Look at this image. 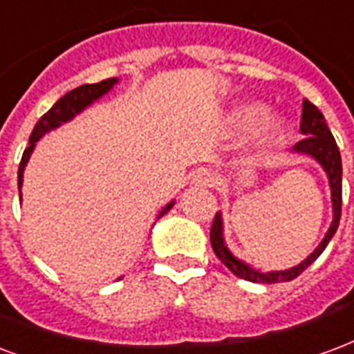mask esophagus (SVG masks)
<instances>
[{
	"instance_id": "obj_1",
	"label": "esophagus",
	"mask_w": 354,
	"mask_h": 354,
	"mask_svg": "<svg viewBox=\"0 0 354 354\" xmlns=\"http://www.w3.org/2000/svg\"><path fill=\"white\" fill-rule=\"evenodd\" d=\"M216 180V175L209 167H199L192 174V183L196 187H212Z\"/></svg>"
}]
</instances>
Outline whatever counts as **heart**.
Returning <instances> with one entry per match:
<instances>
[{
    "label": "heart",
    "mask_w": 354,
    "mask_h": 354,
    "mask_svg": "<svg viewBox=\"0 0 354 354\" xmlns=\"http://www.w3.org/2000/svg\"><path fill=\"white\" fill-rule=\"evenodd\" d=\"M261 117V108L257 106H241L233 111L231 115V129L237 132H248L256 127V123ZM283 136V124L276 119H268L261 124V129L257 132V138L261 143H274Z\"/></svg>",
    "instance_id": "1"
}]
</instances>
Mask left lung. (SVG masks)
Listing matches in <instances>:
<instances>
[{
	"instance_id": "8db88e82",
	"label": "left lung",
	"mask_w": 354,
	"mask_h": 354,
	"mask_svg": "<svg viewBox=\"0 0 354 354\" xmlns=\"http://www.w3.org/2000/svg\"><path fill=\"white\" fill-rule=\"evenodd\" d=\"M300 132L304 140H300L293 147V153L297 155L312 156L313 160L317 162L319 166L325 169L326 179L330 185V199H332V222L328 231L325 233L323 241L319 243V246L313 250L312 254L300 261L299 265H295L286 270H270V272H263L259 268H254L248 263L241 261L239 257L231 254V250L227 248V244L224 241V220L222 214L216 212L214 222L211 227V244L214 254L220 261L224 263L225 267L230 268L231 272L243 280L254 281V283H280V281L295 280L300 272H304L315 259H317L323 250L326 248V244L330 243V239L334 237V233L339 225V216H342V156H339V149L336 145V140L332 136L330 129L326 127L325 117L317 110V106H313L310 100L304 98L302 102V117H300Z\"/></svg>"
}]
</instances>
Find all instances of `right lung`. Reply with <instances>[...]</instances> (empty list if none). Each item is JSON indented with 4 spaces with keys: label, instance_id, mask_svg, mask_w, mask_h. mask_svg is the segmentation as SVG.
Instances as JSON below:
<instances>
[{
    "label": "right lung",
    "instance_id": "add662e5",
    "mask_svg": "<svg viewBox=\"0 0 354 354\" xmlns=\"http://www.w3.org/2000/svg\"><path fill=\"white\" fill-rule=\"evenodd\" d=\"M119 80L117 78H108V80H102V82H98V84H86V86H80L73 91H68L66 95L55 102L50 110L44 113V115L37 121L35 129L31 132V136H29V145L26 147L22 155V160H20V166H18V194H20V199H22V183H24V169L28 166L29 162V156L33 153V149H35L37 142L41 140L46 132L50 130L57 129L61 127L63 123H68L71 119L82 113V111L89 108L93 102H97L98 98H102L106 93H110L113 89ZM175 205V201H169L167 205L162 207V211L158 212V216L156 218H162L166 214L171 207Z\"/></svg>",
    "mask_w": 354,
    "mask_h": 354
}]
</instances>
